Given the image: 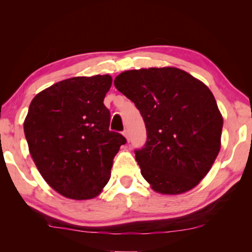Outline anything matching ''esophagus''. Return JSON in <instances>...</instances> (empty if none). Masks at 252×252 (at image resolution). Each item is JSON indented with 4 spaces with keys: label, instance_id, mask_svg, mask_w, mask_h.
Listing matches in <instances>:
<instances>
[{
    "label": "esophagus",
    "instance_id": "obj_1",
    "mask_svg": "<svg viewBox=\"0 0 252 252\" xmlns=\"http://www.w3.org/2000/svg\"><path fill=\"white\" fill-rule=\"evenodd\" d=\"M123 135H125L127 141H129V140H130V134H129V131H127V130H125V131H123Z\"/></svg>",
    "mask_w": 252,
    "mask_h": 252
}]
</instances>
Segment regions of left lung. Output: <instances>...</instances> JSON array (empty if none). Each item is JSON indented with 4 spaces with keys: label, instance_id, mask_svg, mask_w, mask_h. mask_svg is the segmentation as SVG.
I'll list each match as a JSON object with an SVG mask.
<instances>
[{
    "label": "left lung",
    "instance_id": "8db88e82",
    "mask_svg": "<svg viewBox=\"0 0 252 252\" xmlns=\"http://www.w3.org/2000/svg\"><path fill=\"white\" fill-rule=\"evenodd\" d=\"M114 85L143 118L147 142L134 153L152 189L180 194L198 186L220 151L223 126L207 85L169 66L125 71Z\"/></svg>",
    "mask_w": 252,
    "mask_h": 252
}]
</instances>
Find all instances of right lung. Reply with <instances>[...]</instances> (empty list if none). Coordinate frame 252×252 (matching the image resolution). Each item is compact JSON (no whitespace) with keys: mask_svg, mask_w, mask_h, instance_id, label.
I'll use <instances>...</instances> for the list:
<instances>
[{"mask_svg":"<svg viewBox=\"0 0 252 252\" xmlns=\"http://www.w3.org/2000/svg\"><path fill=\"white\" fill-rule=\"evenodd\" d=\"M111 84L109 74L75 76L37 93L30 104L24 121L30 153L48 185L66 198L99 195L126 142L109 130L103 100Z\"/></svg>","mask_w":252,"mask_h":252,"instance_id":"add662e5","label":"right lung"}]
</instances>
